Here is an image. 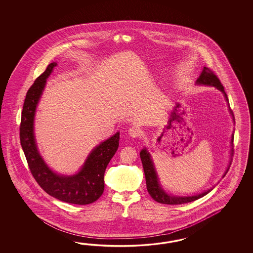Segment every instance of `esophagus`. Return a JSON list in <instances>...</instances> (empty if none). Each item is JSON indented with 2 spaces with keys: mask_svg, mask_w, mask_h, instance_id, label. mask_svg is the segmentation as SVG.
<instances>
[{
  "mask_svg": "<svg viewBox=\"0 0 253 253\" xmlns=\"http://www.w3.org/2000/svg\"><path fill=\"white\" fill-rule=\"evenodd\" d=\"M128 134L131 137L136 138L142 135V130L136 126H132L128 129Z\"/></svg>",
  "mask_w": 253,
  "mask_h": 253,
  "instance_id": "obj_1",
  "label": "esophagus"
}]
</instances>
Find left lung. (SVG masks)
I'll return each mask as SVG.
<instances>
[{
	"instance_id": "left-lung-1",
	"label": "left lung",
	"mask_w": 253,
	"mask_h": 253,
	"mask_svg": "<svg viewBox=\"0 0 253 253\" xmlns=\"http://www.w3.org/2000/svg\"><path fill=\"white\" fill-rule=\"evenodd\" d=\"M197 85H206V86H212L217 87V89H219L220 91L224 94L227 102H229L228 97L224 91V87L222 86V84L220 83V80L217 76L215 75L214 72L212 70H211L209 68L204 67V70L202 71L201 75L196 81ZM230 112H231L232 117L233 113L230 108ZM234 120V117H233ZM231 143H233V134L231 136ZM140 157H141V161L143 164V168H144V172H145V181H146V188L148 193L151 195V197L153 199L156 201L157 203L164 204V205H183V204H187L194 202L195 200L200 199L202 197H204L205 195L209 194L213 188L209 189L207 191H205L202 194L194 195V196H172L167 194L163 189L161 185L159 183L158 176L156 173L155 166L152 161L150 154L148 153V151L145 149H142L140 152ZM228 172V169L226 171L223 177L225 176L226 173Z\"/></svg>"
}]
</instances>
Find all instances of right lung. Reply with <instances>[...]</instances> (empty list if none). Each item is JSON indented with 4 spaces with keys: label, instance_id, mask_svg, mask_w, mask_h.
Masks as SVG:
<instances>
[{
    "label": "right lung",
    "instance_id": "add662e5",
    "mask_svg": "<svg viewBox=\"0 0 253 253\" xmlns=\"http://www.w3.org/2000/svg\"><path fill=\"white\" fill-rule=\"evenodd\" d=\"M55 66H57L56 62L48 65L28 90L20 125L21 145L33 177L47 194L68 204L89 205L96 202L104 192V174L108 163L119 148V132L96 146L78 173L66 176L48 168L39 153L33 123L46 80Z\"/></svg>",
    "mask_w": 253,
    "mask_h": 253
}]
</instances>
